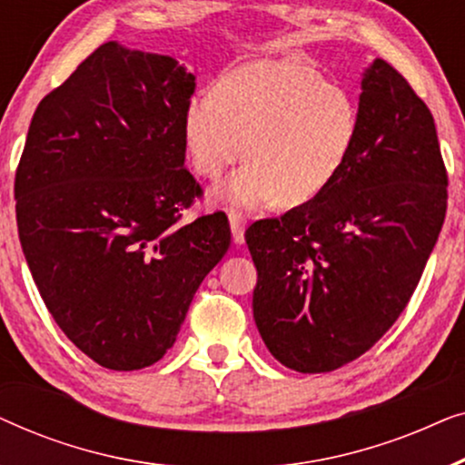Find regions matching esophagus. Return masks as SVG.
<instances>
[{
	"instance_id": "obj_1",
	"label": "esophagus",
	"mask_w": 465,
	"mask_h": 465,
	"mask_svg": "<svg viewBox=\"0 0 465 465\" xmlns=\"http://www.w3.org/2000/svg\"><path fill=\"white\" fill-rule=\"evenodd\" d=\"M228 222H231L232 241L237 245H241L245 241V218L237 212H231V213H228Z\"/></svg>"
}]
</instances>
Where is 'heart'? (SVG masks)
I'll use <instances>...</instances> for the list:
<instances>
[{
  "mask_svg": "<svg viewBox=\"0 0 465 465\" xmlns=\"http://www.w3.org/2000/svg\"><path fill=\"white\" fill-rule=\"evenodd\" d=\"M183 139L196 173L209 180L250 158L215 188L224 205L279 199L301 207L326 193L353 158L360 110L351 93L304 63L253 61L222 75L213 94L188 99Z\"/></svg>",
  "mask_w": 465,
  "mask_h": 465,
  "instance_id": "heart-1",
  "label": "heart"
}]
</instances>
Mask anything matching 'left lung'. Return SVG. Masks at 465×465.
<instances>
[{"mask_svg":"<svg viewBox=\"0 0 465 465\" xmlns=\"http://www.w3.org/2000/svg\"><path fill=\"white\" fill-rule=\"evenodd\" d=\"M358 110L360 139L339 180L245 231L258 332L296 372L336 371L393 326L447 213L434 118L390 63L364 69Z\"/></svg>","mask_w":465,"mask_h":465,"instance_id":"1","label":"left lung"}]
</instances>
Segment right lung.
Here are the masks:
<instances>
[{
    "instance_id": "1",
    "label": "right lung",
    "mask_w": 465,
    "mask_h": 465,
    "mask_svg": "<svg viewBox=\"0 0 465 465\" xmlns=\"http://www.w3.org/2000/svg\"><path fill=\"white\" fill-rule=\"evenodd\" d=\"M194 80L173 56L107 42L31 118L15 182L25 260L67 339L110 371L173 347L231 245L222 212L180 222L201 196L183 167Z\"/></svg>"
}]
</instances>
